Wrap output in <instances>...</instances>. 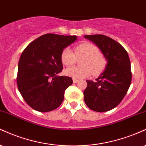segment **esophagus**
<instances>
[{
    "instance_id": "obj_1",
    "label": "esophagus",
    "mask_w": 146,
    "mask_h": 146,
    "mask_svg": "<svg viewBox=\"0 0 146 146\" xmlns=\"http://www.w3.org/2000/svg\"><path fill=\"white\" fill-rule=\"evenodd\" d=\"M78 82V80L76 79V78H73V83H76Z\"/></svg>"
}]
</instances>
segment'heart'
<instances>
[{
    "label": "heart",
    "instance_id": "1",
    "mask_svg": "<svg viewBox=\"0 0 146 146\" xmlns=\"http://www.w3.org/2000/svg\"><path fill=\"white\" fill-rule=\"evenodd\" d=\"M74 53L69 48L63 50L61 54V60L63 65L70 66L74 63L76 56H85L81 61L82 66H72L65 70L67 76L76 79H81L89 76L91 74L94 76L100 74L106 67V60L100 54V50L90 42H83L77 45Z\"/></svg>",
    "mask_w": 146,
    "mask_h": 146
}]
</instances>
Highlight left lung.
Here are the masks:
<instances>
[{"instance_id": "8db88e82", "label": "left lung", "mask_w": 146, "mask_h": 146, "mask_svg": "<svg viewBox=\"0 0 146 146\" xmlns=\"http://www.w3.org/2000/svg\"><path fill=\"white\" fill-rule=\"evenodd\" d=\"M100 50L107 60L105 70L96 79L87 80L84 100L92 110L110 111L120 103L131 83V61L126 50L114 39L103 35H85Z\"/></svg>"}]
</instances>
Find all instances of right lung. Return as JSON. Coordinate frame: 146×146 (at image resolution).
I'll return each instance as SVG.
<instances>
[{
	"instance_id": "right-lung-1",
	"label": "right lung",
	"mask_w": 146,
	"mask_h": 146,
	"mask_svg": "<svg viewBox=\"0 0 146 146\" xmlns=\"http://www.w3.org/2000/svg\"><path fill=\"white\" fill-rule=\"evenodd\" d=\"M77 39L76 35L48 33L29 44L18 63L17 85L25 102L39 112L59 107L65 91L73 83L69 76H58L63 69V50Z\"/></svg>"
}]
</instances>
